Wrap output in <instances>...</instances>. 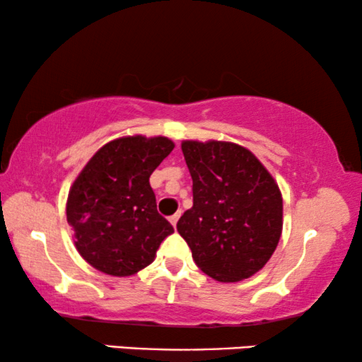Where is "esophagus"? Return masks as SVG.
Returning <instances> with one entry per match:
<instances>
[{
	"label": "esophagus",
	"instance_id": "esophagus-1",
	"mask_svg": "<svg viewBox=\"0 0 362 362\" xmlns=\"http://www.w3.org/2000/svg\"><path fill=\"white\" fill-rule=\"evenodd\" d=\"M180 217H181V212H176L175 216H171V217H170V222H171V224H173V227H175V229H176V224H177V221H180Z\"/></svg>",
	"mask_w": 362,
	"mask_h": 362
}]
</instances>
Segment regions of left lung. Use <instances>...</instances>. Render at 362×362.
I'll return each instance as SVG.
<instances>
[{
	"instance_id": "obj_1",
	"label": "left lung",
	"mask_w": 362,
	"mask_h": 362,
	"mask_svg": "<svg viewBox=\"0 0 362 362\" xmlns=\"http://www.w3.org/2000/svg\"><path fill=\"white\" fill-rule=\"evenodd\" d=\"M181 150L192 177V207L177 221V232L211 279H250L274 255L284 229L279 185L237 143L185 140Z\"/></svg>"
}]
</instances>
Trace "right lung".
I'll return each mask as SVG.
<instances>
[{
	"instance_id": "obj_1",
	"label": "right lung",
	"mask_w": 362,
	"mask_h": 362,
	"mask_svg": "<svg viewBox=\"0 0 362 362\" xmlns=\"http://www.w3.org/2000/svg\"><path fill=\"white\" fill-rule=\"evenodd\" d=\"M175 148L166 136H122L103 145L69 189L74 245L102 274L130 276L155 260L175 229L156 211L151 173Z\"/></svg>"
}]
</instances>
